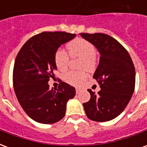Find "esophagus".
I'll return each mask as SVG.
<instances>
[{
	"label": "esophagus",
	"mask_w": 147,
	"mask_h": 147,
	"mask_svg": "<svg viewBox=\"0 0 147 147\" xmlns=\"http://www.w3.org/2000/svg\"><path fill=\"white\" fill-rule=\"evenodd\" d=\"M80 90H81L79 89V88H76V92L77 94H78L80 92Z\"/></svg>",
	"instance_id": "34e87169"
}]
</instances>
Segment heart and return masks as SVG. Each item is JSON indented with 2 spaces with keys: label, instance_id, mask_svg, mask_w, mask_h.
Wrapping results in <instances>:
<instances>
[{
  "label": "heart",
  "instance_id": "heart-1",
  "mask_svg": "<svg viewBox=\"0 0 147 147\" xmlns=\"http://www.w3.org/2000/svg\"><path fill=\"white\" fill-rule=\"evenodd\" d=\"M68 53L71 57H81L80 67L92 71L97 66L96 49L91 42L83 38H76L67 45ZM69 55L63 49H58L55 52L54 63L60 71H65L69 63ZM87 75L85 71H69L64 74L66 83L73 86H79L86 80Z\"/></svg>",
  "mask_w": 147,
  "mask_h": 147
}]
</instances>
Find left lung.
<instances>
[{
    "mask_svg": "<svg viewBox=\"0 0 147 147\" xmlns=\"http://www.w3.org/2000/svg\"><path fill=\"white\" fill-rule=\"evenodd\" d=\"M80 35L100 53V62L93 78L101 90H88L90 99L83 103L86 117L97 122L116 118L126 108L136 85V69L128 52L120 42L102 33H81Z\"/></svg>",
    "mask_w": 147,
    "mask_h": 147,
    "instance_id": "8db88e82",
    "label": "left lung"
}]
</instances>
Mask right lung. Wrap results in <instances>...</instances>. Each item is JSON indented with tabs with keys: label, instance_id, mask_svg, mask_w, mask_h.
<instances>
[{
	"label": "right lung",
	"instance_id": "right-lung-1",
	"mask_svg": "<svg viewBox=\"0 0 147 147\" xmlns=\"http://www.w3.org/2000/svg\"><path fill=\"white\" fill-rule=\"evenodd\" d=\"M76 36L67 32H42L31 37L18 53L13 67V86L24 112L37 122L50 124L65 115L66 104L76 90L61 82L49 89L48 82L57 67L54 54L62 44Z\"/></svg>",
	"mask_w": 147,
	"mask_h": 147
}]
</instances>
